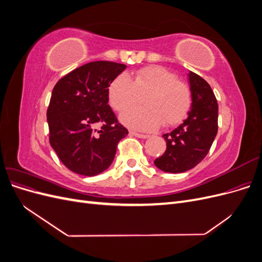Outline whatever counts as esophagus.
I'll return each instance as SVG.
<instances>
[{
    "label": "esophagus",
    "instance_id": "34e87169",
    "mask_svg": "<svg viewBox=\"0 0 262 262\" xmlns=\"http://www.w3.org/2000/svg\"><path fill=\"white\" fill-rule=\"evenodd\" d=\"M130 134H131V136H134V137L140 138V139H146V138L149 137V136H147V134H142V133H138V132H134V131H130Z\"/></svg>",
    "mask_w": 262,
    "mask_h": 262
}]
</instances>
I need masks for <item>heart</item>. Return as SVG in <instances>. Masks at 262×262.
<instances>
[{
  "instance_id": "obj_1",
  "label": "heart",
  "mask_w": 262,
  "mask_h": 262,
  "mask_svg": "<svg viewBox=\"0 0 262 262\" xmlns=\"http://www.w3.org/2000/svg\"><path fill=\"white\" fill-rule=\"evenodd\" d=\"M144 97L143 107L126 110L120 120L132 129L156 130L163 122L175 125L187 116L191 98L188 86L161 67L140 70L134 80L119 74L109 86V101L117 112L137 106Z\"/></svg>"
}]
</instances>
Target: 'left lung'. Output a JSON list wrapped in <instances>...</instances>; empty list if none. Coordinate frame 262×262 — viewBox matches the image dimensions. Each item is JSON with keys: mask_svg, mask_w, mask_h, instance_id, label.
I'll return each instance as SVG.
<instances>
[{"mask_svg": "<svg viewBox=\"0 0 262 262\" xmlns=\"http://www.w3.org/2000/svg\"><path fill=\"white\" fill-rule=\"evenodd\" d=\"M191 110L184 122L170 133L163 134L165 153L154 161L166 172H184L193 168L207 156L217 133L219 106L208 82L190 71Z\"/></svg>", "mask_w": 262, "mask_h": 262, "instance_id": "1", "label": "left lung"}]
</instances>
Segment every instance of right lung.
<instances>
[{"instance_id":"add662e5","label":"right lung","mask_w":262,"mask_h":262,"mask_svg":"<svg viewBox=\"0 0 262 262\" xmlns=\"http://www.w3.org/2000/svg\"><path fill=\"white\" fill-rule=\"evenodd\" d=\"M125 68L110 61L90 62L53 87L47 110L49 141L60 161L78 175L91 177L106 170L119 141L128 136L108 105L109 86Z\"/></svg>"}]
</instances>
